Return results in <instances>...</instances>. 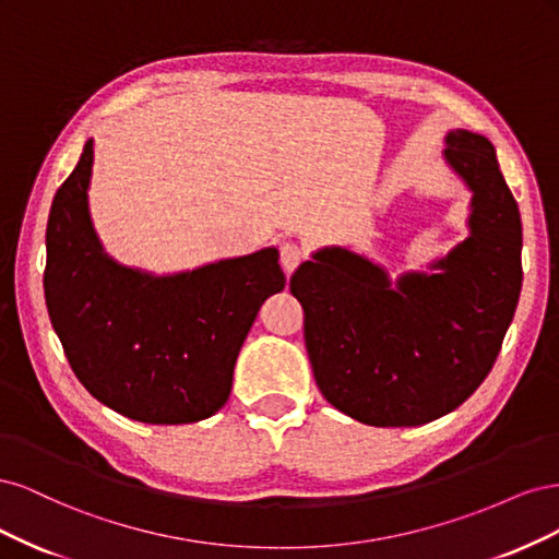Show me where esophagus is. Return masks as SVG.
<instances>
[{
	"label": "esophagus",
	"instance_id": "esophagus-1",
	"mask_svg": "<svg viewBox=\"0 0 559 559\" xmlns=\"http://www.w3.org/2000/svg\"><path fill=\"white\" fill-rule=\"evenodd\" d=\"M302 259H306V251H302V247H298L296 242H284L280 247V263L286 275H292Z\"/></svg>",
	"mask_w": 559,
	"mask_h": 559
}]
</instances>
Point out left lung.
<instances>
[{
	"mask_svg": "<svg viewBox=\"0 0 559 559\" xmlns=\"http://www.w3.org/2000/svg\"><path fill=\"white\" fill-rule=\"evenodd\" d=\"M445 160L468 186L471 235L436 273L386 270L343 247L292 275L319 392L370 427H419L452 413L492 370L522 286V224L495 146L450 130Z\"/></svg>",
	"mask_w": 559,
	"mask_h": 559,
	"instance_id": "left-lung-1",
	"label": "left lung"
}]
</instances>
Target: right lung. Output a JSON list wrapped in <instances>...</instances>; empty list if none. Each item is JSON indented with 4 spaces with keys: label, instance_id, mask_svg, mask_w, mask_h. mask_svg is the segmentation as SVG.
I'll return each instance as SVG.
<instances>
[{
    "label": "right lung",
    "instance_id": "add662e5",
    "mask_svg": "<svg viewBox=\"0 0 559 559\" xmlns=\"http://www.w3.org/2000/svg\"><path fill=\"white\" fill-rule=\"evenodd\" d=\"M93 140L46 226L44 294L64 357L88 392L146 425H189L230 396L233 368L263 300L284 289L277 249L148 275L109 259L91 224Z\"/></svg>",
    "mask_w": 559,
    "mask_h": 559
}]
</instances>
